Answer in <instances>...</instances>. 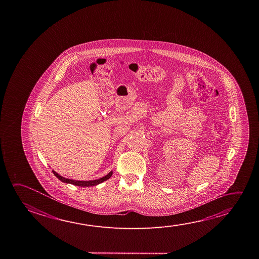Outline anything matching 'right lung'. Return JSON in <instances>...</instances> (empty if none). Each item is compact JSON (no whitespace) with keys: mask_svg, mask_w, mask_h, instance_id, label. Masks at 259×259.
Returning a JSON list of instances; mask_svg holds the SVG:
<instances>
[{"mask_svg":"<svg viewBox=\"0 0 259 259\" xmlns=\"http://www.w3.org/2000/svg\"><path fill=\"white\" fill-rule=\"evenodd\" d=\"M52 172L62 183H69V184H73V185L80 187L96 186V185H98L100 183H104L106 180H108L112 176V174H113V171L111 170L110 172L106 174V176H104L102 178L98 179V180H94V181H74V180H71V179L64 178L60 174H57L55 170H52Z\"/></svg>","mask_w":259,"mask_h":259,"instance_id":"add662e5","label":"right lung"}]
</instances>
